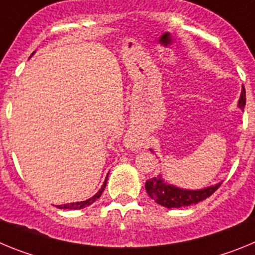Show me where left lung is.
I'll return each instance as SVG.
<instances>
[{
    "label": "left lung",
    "mask_w": 255,
    "mask_h": 255,
    "mask_svg": "<svg viewBox=\"0 0 255 255\" xmlns=\"http://www.w3.org/2000/svg\"><path fill=\"white\" fill-rule=\"evenodd\" d=\"M245 106V91L242 92V97L239 101V107L244 110ZM221 184L215 186L202 189V190H184V189L176 188L163 181L161 175L153 179L147 180L145 182V190L148 195L154 200L155 203L161 204L166 208H182L191 204H197L202 200L211 197Z\"/></svg>",
    "instance_id": "left-lung-1"
}]
</instances>
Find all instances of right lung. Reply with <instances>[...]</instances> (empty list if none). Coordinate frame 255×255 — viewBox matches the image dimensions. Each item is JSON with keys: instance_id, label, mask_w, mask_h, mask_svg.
I'll return each instance as SVG.
<instances>
[{"instance_id": "obj_1", "label": "right lung", "mask_w": 255, "mask_h": 255, "mask_svg": "<svg viewBox=\"0 0 255 255\" xmlns=\"http://www.w3.org/2000/svg\"><path fill=\"white\" fill-rule=\"evenodd\" d=\"M107 179H108V175H107V177H106L105 182H103L102 188H101L100 191H98V193H97L94 197H92L91 199L84 200V202H76V203L62 204V206H57V208H61V209H82V208H85V207H88V206H91L92 203H94V202H96V200L98 199L101 195H102L103 190H105V188H106V184H107Z\"/></svg>"}]
</instances>
